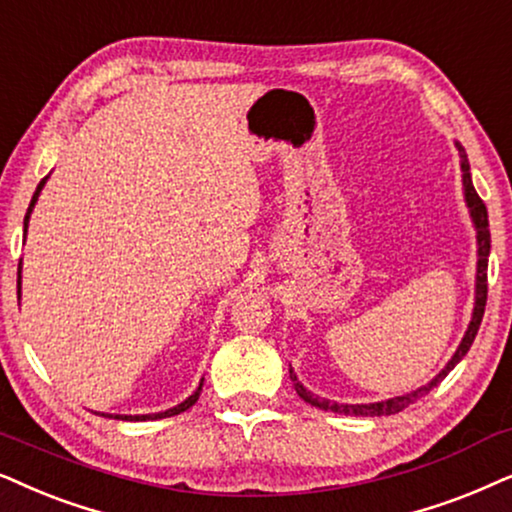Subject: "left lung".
Segmentation results:
<instances>
[{
    "label": "left lung",
    "instance_id": "obj_1",
    "mask_svg": "<svg viewBox=\"0 0 512 512\" xmlns=\"http://www.w3.org/2000/svg\"><path fill=\"white\" fill-rule=\"evenodd\" d=\"M456 148H459V157H461V171H463V195H466V204L470 209V218H473L475 223V230H477V282H475V308H473V320L468 324V331L466 336H463V341L459 348H456V353L451 360L447 362V367H444L440 374H437L433 381L428 383V386H421L416 390H411L407 395H400V397H393V400H386V402H371V404H338V402H331V400H324L320 395H313L308 388L303 386L301 381H298L294 369H289V376L291 381H294V388L298 397H303L305 402L313 404L317 409H324V411H334V414H353V416H390V414H397V411L407 409L409 404H414L418 397L428 395L430 390H433L437 383L442 381L444 376L449 374L451 369L459 364L466 353L470 350V345H473L475 336H477V329H480V322H482V315H484V305H487V263H489V249H491V235H489V218H487V207H484V202L477 195L475 188H473V178H470V164H468V155L466 150L461 148L459 143H456Z\"/></svg>",
    "mask_w": 512,
    "mask_h": 512
}]
</instances>
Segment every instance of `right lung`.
I'll return each instance as SVG.
<instances>
[{
    "label": "right lung",
    "mask_w": 512,
    "mask_h": 512,
    "mask_svg": "<svg viewBox=\"0 0 512 512\" xmlns=\"http://www.w3.org/2000/svg\"><path fill=\"white\" fill-rule=\"evenodd\" d=\"M46 178H49V176H46ZM46 178H42V181H39L37 190H35V195H32V202H30V207H28V214H25V221H23V232H28L30 214H32V209H35V204H37V197H39V192H42V188H44ZM18 294H21V263H18ZM199 393H202V383H199V388L195 390V393H192V395L188 397V400L181 402V404H178V407H174V409L159 411V414H143V416H119V414H117L115 418H122V421H150V418H167V416H176V414H181V411L190 409L192 404H195V402L199 400ZM101 416H105V414H101Z\"/></svg>",
    "instance_id": "obj_1"
}]
</instances>
